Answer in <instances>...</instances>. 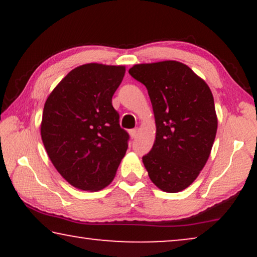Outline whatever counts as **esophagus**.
Wrapping results in <instances>:
<instances>
[{"instance_id":"34e87169","label":"esophagus","mask_w":257,"mask_h":257,"mask_svg":"<svg viewBox=\"0 0 257 257\" xmlns=\"http://www.w3.org/2000/svg\"><path fill=\"white\" fill-rule=\"evenodd\" d=\"M130 136H131V138H132V139L137 138V136H138V128L130 130Z\"/></svg>"}]
</instances>
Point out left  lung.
I'll use <instances>...</instances> for the list:
<instances>
[{
	"instance_id": "8db88e82",
	"label": "left lung",
	"mask_w": 257,
	"mask_h": 257,
	"mask_svg": "<svg viewBox=\"0 0 257 257\" xmlns=\"http://www.w3.org/2000/svg\"><path fill=\"white\" fill-rule=\"evenodd\" d=\"M128 73L146 86L156 119V140L143 157L151 181L164 192L184 191L205 167L216 136L212 91L177 61L137 64Z\"/></svg>"
}]
</instances>
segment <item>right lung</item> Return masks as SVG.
Wrapping results in <instances>:
<instances>
[{"label":"right lung","instance_id":"add662e5","mask_svg":"<svg viewBox=\"0 0 257 257\" xmlns=\"http://www.w3.org/2000/svg\"><path fill=\"white\" fill-rule=\"evenodd\" d=\"M124 65L77 66L51 91L41 122L42 142L58 173L82 191L110 185L127 150L112 96Z\"/></svg>","mask_w":257,"mask_h":257}]
</instances>
